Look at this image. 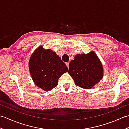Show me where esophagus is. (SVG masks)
Segmentation results:
<instances>
[{
    "label": "esophagus",
    "instance_id": "1",
    "mask_svg": "<svg viewBox=\"0 0 129 129\" xmlns=\"http://www.w3.org/2000/svg\"><path fill=\"white\" fill-rule=\"evenodd\" d=\"M65 64H66L67 67L68 68H69V62H66V63H65Z\"/></svg>",
    "mask_w": 129,
    "mask_h": 129
}]
</instances>
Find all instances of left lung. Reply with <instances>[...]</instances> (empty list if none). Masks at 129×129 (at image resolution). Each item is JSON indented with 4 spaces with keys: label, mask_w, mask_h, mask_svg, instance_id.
<instances>
[{
    "label": "left lung",
    "mask_w": 129,
    "mask_h": 129,
    "mask_svg": "<svg viewBox=\"0 0 129 129\" xmlns=\"http://www.w3.org/2000/svg\"><path fill=\"white\" fill-rule=\"evenodd\" d=\"M68 73L76 85L90 89L103 77V68L99 59L94 51L77 54L69 63Z\"/></svg>",
    "instance_id": "left-lung-1"
}]
</instances>
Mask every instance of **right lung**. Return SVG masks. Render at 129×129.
<instances>
[{"label":"right lung","mask_w":129,"mask_h":129,"mask_svg":"<svg viewBox=\"0 0 129 129\" xmlns=\"http://www.w3.org/2000/svg\"><path fill=\"white\" fill-rule=\"evenodd\" d=\"M31 76L37 86L46 91L58 84V80L68 69L61 58L51 49L38 48L32 54L29 62Z\"/></svg>","instance_id":"right-lung-1"}]
</instances>
